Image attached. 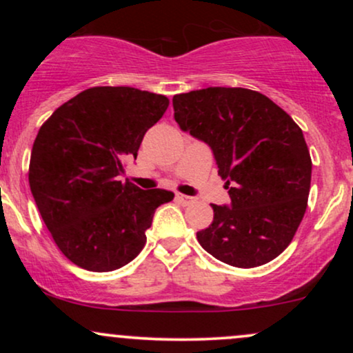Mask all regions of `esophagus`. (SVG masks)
Instances as JSON below:
<instances>
[{
  "mask_svg": "<svg viewBox=\"0 0 353 353\" xmlns=\"http://www.w3.org/2000/svg\"><path fill=\"white\" fill-rule=\"evenodd\" d=\"M176 199L179 201L181 204L188 205V204H190V202L194 201V197H190V196H184V194H177V196H176Z\"/></svg>",
  "mask_w": 353,
  "mask_h": 353,
  "instance_id": "34e87169",
  "label": "esophagus"
}]
</instances>
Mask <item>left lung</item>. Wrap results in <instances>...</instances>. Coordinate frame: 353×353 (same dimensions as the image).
<instances>
[{
	"label": "left lung",
	"mask_w": 353,
	"mask_h": 353,
	"mask_svg": "<svg viewBox=\"0 0 353 353\" xmlns=\"http://www.w3.org/2000/svg\"><path fill=\"white\" fill-rule=\"evenodd\" d=\"M174 119L212 149L230 204L197 232L202 249L250 269L285 250L301 225L312 161L302 129L274 101L244 88H205L172 98Z\"/></svg>",
	"instance_id": "obj_1"
}]
</instances>
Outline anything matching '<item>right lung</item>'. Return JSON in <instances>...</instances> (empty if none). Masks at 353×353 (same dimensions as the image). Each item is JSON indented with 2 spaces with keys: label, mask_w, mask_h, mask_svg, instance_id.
<instances>
[{
  "label": "right lung",
  "mask_w": 353,
  "mask_h": 353,
  "mask_svg": "<svg viewBox=\"0 0 353 353\" xmlns=\"http://www.w3.org/2000/svg\"><path fill=\"white\" fill-rule=\"evenodd\" d=\"M168 106L163 94L99 86L79 92L41 125L31 151V194L72 264L109 272L143 250L154 212L174 194L123 184L119 176Z\"/></svg>",
  "instance_id": "1"
}]
</instances>
